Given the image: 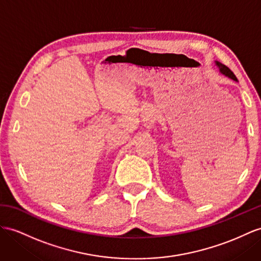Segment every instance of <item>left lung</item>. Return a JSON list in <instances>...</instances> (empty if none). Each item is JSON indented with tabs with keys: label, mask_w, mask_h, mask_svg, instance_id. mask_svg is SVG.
Segmentation results:
<instances>
[{
	"label": "left lung",
	"mask_w": 261,
	"mask_h": 261,
	"mask_svg": "<svg viewBox=\"0 0 261 261\" xmlns=\"http://www.w3.org/2000/svg\"><path fill=\"white\" fill-rule=\"evenodd\" d=\"M215 64H216V66L218 67V69H219L220 73H223V75H225L226 77H228V78H230V79H232V80H235V82H238L236 76L233 75V72L228 68V67L223 65V64H220V63L217 62V61L215 62Z\"/></svg>",
	"instance_id": "left-lung-1"
}]
</instances>
